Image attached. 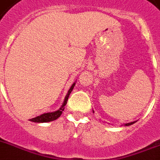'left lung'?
<instances>
[{"instance_id":"1","label":"left lung","mask_w":160,"mask_h":160,"mask_svg":"<svg viewBox=\"0 0 160 160\" xmlns=\"http://www.w3.org/2000/svg\"><path fill=\"white\" fill-rule=\"evenodd\" d=\"M135 122L136 121H133V122H130V123H127V124H124V125H125V126H129V125H131V124H134Z\"/></svg>"}]
</instances>
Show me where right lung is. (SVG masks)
<instances>
[{"instance_id": "1", "label": "right lung", "mask_w": 160, "mask_h": 160, "mask_svg": "<svg viewBox=\"0 0 160 160\" xmlns=\"http://www.w3.org/2000/svg\"><path fill=\"white\" fill-rule=\"evenodd\" d=\"M75 82L71 85V87L70 88V90H68L67 95H65L64 102H63L62 105L60 106V108L58 109V110L54 112L45 113V114H41V115H39V116L36 117V118H33V119H30V120L32 122H36V123H46V122H51V121H53V120H55V119H57L61 115L62 112L64 111V109H65V105L67 104L68 98H69L70 94L73 90L74 87H75Z\"/></svg>"}]
</instances>
